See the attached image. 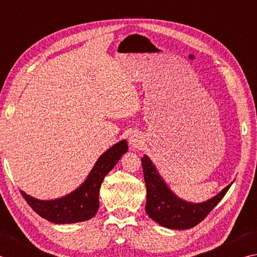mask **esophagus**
<instances>
[{"label":"esophagus","mask_w":257,"mask_h":257,"mask_svg":"<svg viewBox=\"0 0 257 257\" xmlns=\"http://www.w3.org/2000/svg\"><path fill=\"white\" fill-rule=\"evenodd\" d=\"M130 144L132 146L133 149H140L141 146L143 145V138L142 135L139 134V133H132L130 136Z\"/></svg>","instance_id":"1"}]
</instances>
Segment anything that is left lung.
Instances as JSON below:
<instances>
[{"label": "left lung", "mask_w": 257, "mask_h": 257, "mask_svg": "<svg viewBox=\"0 0 257 257\" xmlns=\"http://www.w3.org/2000/svg\"><path fill=\"white\" fill-rule=\"evenodd\" d=\"M142 166L146 184L145 211L153 221L166 228L187 229L196 226L221 202L233 184L232 182L205 202L190 203L181 200L170 190L146 155L142 158Z\"/></svg>", "instance_id": "obj_1"}]
</instances>
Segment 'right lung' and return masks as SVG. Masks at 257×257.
<instances>
[{"mask_svg":"<svg viewBox=\"0 0 257 257\" xmlns=\"http://www.w3.org/2000/svg\"><path fill=\"white\" fill-rule=\"evenodd\" d=\"M126 141H119L99 156L83 184L70 194L52 201H41L21 191L34 212L55 224H71L91 219L99 206L98 193L107 173L127 152Z\"/></svg>","mask_w":257,"mask_h":257,"instance_id":"1","label":"right lung"}]
</instances>
